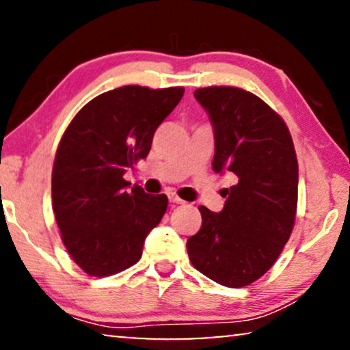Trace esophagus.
Here are the masks:
<instances>
[{
  "instance_id": "esophagus-1",
  "label": "esophagus",
  "mask_w": 350,
  "mask_h": 350,
  "mask_svg": "<svg viewBox=\"0 0 350 350\" xmlns=\"http://www.w3.org/2000/svg\"><path fill=\"white\" fill-rule=\"evenodd\" d=\"M169 200H170V204H183L185 202V200L180 199L175 193H169Z\"/></svg>"
}]
</instances>
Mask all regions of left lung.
Here are the masks:
<instances>
[{
  "mask_svg": "<svg viewBox=\"0 0 350 350\" xmlns=\"http://www.w3.org/2000/svg\"><path fill=\"white\" fill-rule=\"evenodd\" d=\"M213 129V170L231 174L221 212L199 207L202 226L186 242L193 266L241 288L266 274L290 239L298 202V161L285 122L237 88L196 89Z\"/></svg>",
  "mask_w": 350,
  "mask_h": 350,
  "instance_id": "8db88e82",
  "label": "left lung"
}]
</instances>
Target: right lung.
<instances>
[{"mask_svg":"<svg viewBox=\"0 0 350 350\" xmlns=\"http://www.w3.org/2000/svg\"><path fill=\"white\" fill-rule=\"evenodd\" d=\"M183 88L124 85L85 105L70 122L52 170V207L66 250L89 275H113L142 258L167 210L165 194L131 188L127 169L145 159Z\"/></svg>","mask_w":350,"mask_h":350,"instance_id":"1","label":"right lung"}]
</instances>
